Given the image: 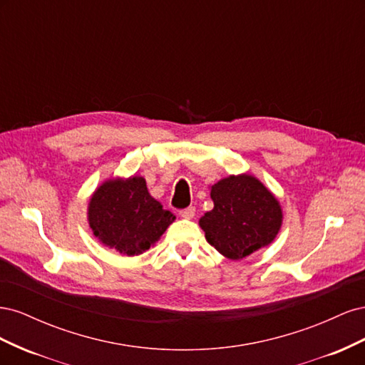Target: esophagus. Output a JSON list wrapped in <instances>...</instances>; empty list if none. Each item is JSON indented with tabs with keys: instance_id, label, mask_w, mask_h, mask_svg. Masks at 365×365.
<instances>
[{
	"instance_id": "1",
	"label": "esophagus",
	"mask_w": 365,
	"mask_h": 365,
	"mask_svg": "<svg viewBox=\"0 0 365 365\" xmlns=\"http://www.w3.org/2000/svg\"><path fill=\"white\" fill-rule=\"evenodd\" d=\"M195 207H187V208H184V210H181L180 212V216L181 217H184V219H192L193 216H195Z\"/></svg>"
}]
</instances>
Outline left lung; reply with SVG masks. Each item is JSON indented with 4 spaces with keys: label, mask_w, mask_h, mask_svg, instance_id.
Listing matches in <instances>:
<instances>
[{
    "label": "left lung",
    "mask_w": 365,
    "mask_h": 365,
    "mask_svg": "<svg viewBox=\"0 0 365 365\" xmlns=\"http://www.w3.org/2000/svg\"><path fill=\"white\" fill-rule=\"evenodd\" d=\"M210 196L215 207L200 219V225L208 244L227 259H244L277 236L282 207L254 176L230 175L212 185Z\"/></svg>",
    "instance_id": "obj_1"
}]
</instances>
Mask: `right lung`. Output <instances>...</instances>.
<instances>
[{
	"instance_id": "add662e5",
	"label": "right lung",
	"mask_w": 365,
	"mask_h": 365,
	"mask_svg": "<svg viewBox=\"0 0 365 365\" xmlns=\"http://www.w3.org/2000/svg\"><path fill=\"white\" fill-rule=\"evenodd\" d=\"M173 220L175 215L149 195L141 176L105 181L88 204L94 236L126 256L149 250Z\"/></svg>"
}]
</instances>
